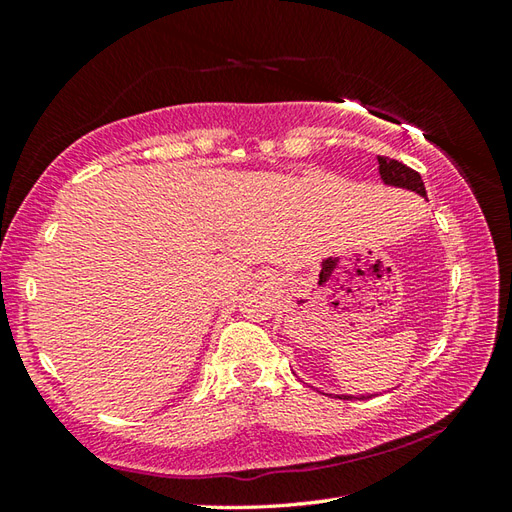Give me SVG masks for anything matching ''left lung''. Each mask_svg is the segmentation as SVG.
<instances>
[{
  "label": "left lung",
  "instance_id": "left-lung-1",
  "mask_svg": "<svg viewBox=\"0 0 512 512\" xmlns=\"http://www.w3.org/2000/svg\"><path fill=\"white\" fill-rule=\"evenodd\" d=\"M378 173H380V178H383V182L389 184V187L416 191L418 195H422V198H427V191H424V182L420 178V173L413 171L407 165H402V162L385 158V156H378ZM328 396H332V394H328ZM336 398L352 400L356 396H336ZM363 398L365 396L356 398V400H363ZM367 398H372V396H367Z\"/></svg>",
  "mask_w": 512,
  "mask_h": 512
}]
</instances>
